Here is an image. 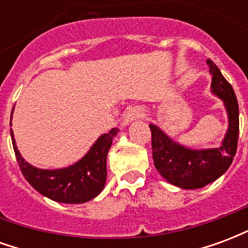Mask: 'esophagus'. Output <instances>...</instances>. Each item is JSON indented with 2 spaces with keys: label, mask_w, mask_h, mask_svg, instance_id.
Returning <instances> with one entry per match:
<instances>
[{
  "label": "esophagus",
  "mask_w": 248,
  "mask_h": 248,
  "mask_svg": "<svg viewBox=\"0 0 248 248\" xmlns=\"http://www.w3.org/2000/svg\"><path fill=\"white\" fill-rule=\"evenodd\" d=\"M145 115V110L140 106H134V108H129V111L124 114V124L127 126L129 124H131L133 121H137V119L142 118Z\"/></svg>",
  "instance_id": "obj_1"
}]
</instances>
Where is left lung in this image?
I'll use <instances>...</instances> for the list:
<instances>
[{
    "instance_id": "1",
    "label": "left lung",
    "mask_w": 248,
    "mask_h": 248,
    "mask_svg": "<svg viewBox=\"0 0 248 248\" xmlns=\"http://www.w3.org/2000/svg\"><path fill=\"white\" fill-rule=\"evenodd\" d=\"M211 74V93L222 99L229 126L222 143L214 149H191L170 138L156 124H150L154 166L167 182L185 190H195L217 181L232 163L238 135L239 108L232 86L211 60H207Z\"/></svg>"
}]
</instances>
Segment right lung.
<instances>
[{"label":"right lung","mask_w":248,"mask_h":248,"mask_svg":"<svg viewBox=\"0 0 248 248\" xmlns=\"http://www.w3.org/2000/svg\"><path fill=\"white\" fill-rule=\"evenodd\" d=\"M118 129H111L106 134H102L79 161L70 166L54 170L38 169L25 161L16 145L12 129L10 137L19 169L26 181L37 191L60 203H85L97 197L106 185V158L113 138L118 134Z\"/></svg>","instance_id":"1"}]
</instances>
